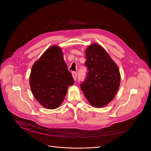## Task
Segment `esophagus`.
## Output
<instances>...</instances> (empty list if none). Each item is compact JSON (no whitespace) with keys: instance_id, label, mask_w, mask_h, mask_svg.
<instances>
[{"instance_id":"obj_1","label":"esophagus","mask_w":151,"mask_h":151,"mask_svg":"<svg viewBox=\"0 0 151 151\" xmlns=\"http://www.w3.org/2000/svg\"><path fill=\"white\" fill-rule=\"evenodd\" d=\"M72 76L74 79V80L76 81V78H77V73L75 72V71H73L72 72Z\"/></svg>"}]
</instances>
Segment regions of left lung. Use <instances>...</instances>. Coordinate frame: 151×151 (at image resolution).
Listing matches in <instances>:
<instances>
[{"label":"left lung","mask_w":151,"mask_h":151,"mask_svg":"<svg viewBox=\"0 0 151 151\" xmlns=\"http://www.w3.org/2000/svg\"><path fill=\"white\" fill-rule=\"evenodd\" d=\"M85 66L88 71L81 89L90 104L96 108L113 100L120 85L121 76L116 63L108 52L96 43L86 50Z\"/></svg>","instance_id":"1"}]
</instances>
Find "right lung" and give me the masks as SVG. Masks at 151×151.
Segmentation results:
<instances>
[{"label": "right lung", "mask_w": 151, "mask_h": 151, "mask_svg": "<svg viewBox=\"0 0 151 151\" xmlns=\"http://www.w3.org/2000/svg\"><path fill=\"white\" fill-rule=\"evenodd\" d=\"M29 83L35 99L47 109L58 108L74 83L61 48L50 47L32 68Z\"/></svg>", "instance_id": "add662e5"}]
</instances>
